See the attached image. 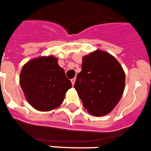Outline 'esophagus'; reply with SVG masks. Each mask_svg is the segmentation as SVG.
Segmentation results:
<instances>
[{"instance_id": "34e87169", "label": "esophagus", "mask_w": 151, "mask_h": 151, "mask_svg": "<svg viewBox=\"0 0 151 151\" xmlns=\"http://www.w3.org/2000/svg\"><path fill=\"white\" fill-rule=\"evenodd\" d=\"M71 84H72V85H74L75 84V82H76V78H73L72 80H71Z\"/></svg>"}]
</instances>
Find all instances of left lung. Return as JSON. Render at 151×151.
<instances>
[{
  "label": "left lung",
  "mask_w": 151,
  "mask_h": 151,
  "mask_svg": "<svg viewBox=\"0 0 151 151\" xmlns=\"http://www.w3.org/2000/svg\"><path fill=\"white\" fill-rule=\"evenodd\" d=\"M82 70L74 87L87 111L107 115L118 104L125 87V73L115 57L97 50L83 57Z\"/></svg>",
  "instance_id": "8db88e82"
}]
</instances>
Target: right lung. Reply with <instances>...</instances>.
<instances>
[{
  "instance_id": "add662e5",
  "label": "right lung",
  "mask_w": 151,
  "mask_h": 151,
  "mask_svg": "<svg viewBox=\"0 0 151 151\" xmlns=\"http://www.w3.org/2000/svg\"><path fill=\"white\" fill-rule=\"evenodd\" d=\"M53 55L33 58L23 65L19 83L27 101L40 111H50L63 102L71 88L65 71Z\"/></svg>"
}]
</instances>
